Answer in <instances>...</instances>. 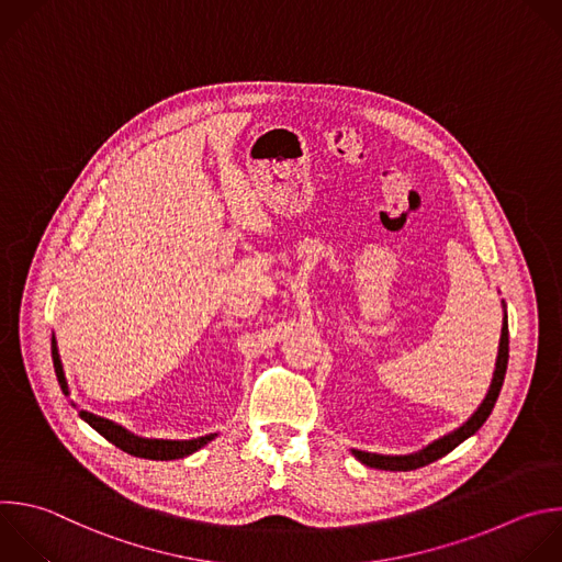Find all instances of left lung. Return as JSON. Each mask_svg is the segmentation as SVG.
Wrapping results in <instances>:
<instances>
[{
    "mask_svg": "<svg viewBox=\"0 0 562 562\" xmlns=\"http://www.w3.org/2000/svg\"><path fill=\"white\" fill-rule=\"evenodd\" d=\"M507 357H509V330H507V311H505V302H503V328H501V341H498V355H496V368L492 375V384L490 391L485 395V400L481 402V406L474 411V415L459 426L457 430L439 437L437 441L428 443L424 450L413 452V454H378V452H363V450H350L355 454L357 461H361L368 468H378V470H391V472H408V470H417L424 468L441 457H446L448 452H452L459 443H463L468 437H472L490 417L503 380H505V370H507Z\"/></svg>",
    "mask_w": 562,
    "mask_h": 562,
    "instance_id": "1",
    "label": "left lung"
}]
</instances>
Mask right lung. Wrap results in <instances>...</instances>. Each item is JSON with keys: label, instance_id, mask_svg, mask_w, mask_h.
<instances>
[{"label": "right lung", "instance_id": "1", "mask_svg": "<svg viewBox=\"0 0 562 562\" xmlns=\"http://www.w3.org/2000/svg\"><path fill=\"white\" fill-rule=\"evenodd\" d=\"M53 363H55V372H57V380H59V386L64 391V395L68 397L70 395V389H68V380H66V372H64V363H61V357H59V346H57V339L53 335ZM72 406H77L72 402ZM79 417L90 424L101 437H105L110 443H114L116 448H121L123 452L132 454V457H140V459H151V461H171V459H182V457H190L194 452H199L203 446H207L210 441H214L218 435H205V437H199V439H145V437H138L134 432H130L127 428L105 419V417H99L94 413H88V411H79Z\"/></svg>", "mask_w": 562, "mask_h": 562}]
</instances>
